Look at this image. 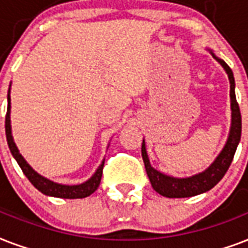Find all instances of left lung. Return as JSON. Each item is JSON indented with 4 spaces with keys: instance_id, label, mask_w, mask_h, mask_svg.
<instances>
[{
    "instance_id": "1",
    "label": "left lung",
    "mask_w": 248,
    "mask_h": 248,
    "mask_svg": "<svg viewBox=\"0 0 248 248\" xmlns=\"http://www.w3.org/2000/svg\"><path fill=\"white\" fill-rule=\"evenodd\" d=\"M208 51L221 64V67L228 75V78H229L230 111H232L229 136H228V140H226L222 150L220 151V154L216 156L214 162L211 163V166L206 168L203 172H199V173L189 176V177H173V176H170V174H166L160 172V170H155L154 167L151 166L150 159H149V155H147V150H146L145 140H143L141 151L142 159H143V163H145L146 173L149 176L151 186L154 187L155 191L163 195V197L189 198L198 195V194L206 193V191L212 189L226 173V170L232 164L238 143L241 141L242 118L239 106L237 103V98H235V81H234L233 71L230 70V67L222 59L218 58L211 49H208Z\"/></svg>"
}]
</instances>
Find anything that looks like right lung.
Returning <instances> with one entry per match:
<instances>
[{"instance_id":"obj_1","label":"right lung","mask_w":248,"mask_h":248,"mask_svg":"<svg viewBox=\"0 0 248 248\" xmlns=\"http://www.w3.org/2000/svg\"><path fill=\"white\" fill-rule=\"evenodd\" d=\"M11 88V84H10ZM10 88L7 92V112L6 119H5V130H6V140L9 149H10L11 154L18 162L19 167L22 168L23 173L26 174V177L31 181V184L42 194L49 195V197L55 198H64V199H78V198L89 197L90 194H93L98 189V186L101 184V178H102V170L105 166V159L102 163L99 164L94 174L89 180H86L82 184L78 185H64V184H58L49 180V178L44 177L40 173H37L32 167L27 163V160L23 158V155L19 153L18 147L15 145L13 133H11V120H10V112H11V98H10ZM110 146V143H108ZM107 146V149H108Z\"/></svg>"}]
</instances>
